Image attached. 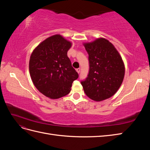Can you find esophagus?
I'll return each instance as SVG.
<instances>
[{
  "instance_id": "obj_1",
  "label": "esophagus",
  "mask_w": 150,
  "mask_h": 150,
  "mask_svg": "<svg viewBox=\"0 0 150 150\" xmlns=\"http://www.w3.org/2000/svg\"><path fill=\"white\" fill-rule=\"evenodd\" d=\"M76 71L78 72V73H79L80 71H81V69L80 68H78V69H76Z\"/></svg>"
}]
</instances>
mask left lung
<instances>
[{"instance_id": "obj_1", "label": "left lung", "mask_w": 150, "mask_h": 150, "mask_svg": "<svg viewBox=\"0 0 150 150\" xmlns=\"http://www.w3.org/2000/svg\"><path fill=\"white\" fill-rule=\"evenodd\" d=\"M84 47L89 55V69L87 78L81 83L89 98L104 100L113 96L122 84L123 62L114 46L105 39L84 44Z\"/></svg>"}]
</instances>
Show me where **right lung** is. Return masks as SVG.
Here are the masks:
<instances>
[{
    "label": "right lung",
    "mask_w": 150,
    "mask_h": 150,
    "mask_svg": "<svg viewBox=\"0 0 150 150\" xmlns=\"http://www.w3.org/2000/svg\"><path fill=\"white\" fill-rule=\"evenodd\" d=\"M71 43L54 35L40 43L32 53L29 72L39 91L51 99L68 94L79 75L72 66L67 53Z\"/></svg>",
    "instance_id": "right-lung-1"
}]
</instances>
